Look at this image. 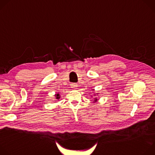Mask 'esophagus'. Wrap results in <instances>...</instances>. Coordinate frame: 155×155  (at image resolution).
I'll list each match as a JSON object with an SVG mask.
<instances>
[{
	"label": "esophagus",
	"mask_w": 155,
	"mask_h": 155,
	"mask_svg": "<svg viewBox=\"0 0 155 155\" xmlns=\"http://www.w3.org/2000/svg\"><path fill=\"white\" fill-rule=\"evenodd\" d=\"M71 87L72 88H73V89H75L76 87H77V84H76V83H71Z\"/></svg>",
	"instance_id": "obj_1"
}]
</instances>
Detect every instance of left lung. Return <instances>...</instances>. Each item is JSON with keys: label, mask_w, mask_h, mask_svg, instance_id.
Masks as SVG:
<instances>
[{"label": "left lung", "mask_w": 155, "mask_h": 155, "mask_svg": "<svg viewBox=\"0 0 155 155\" xmlns=\"http://www.w3.org/2000/svg\"><path fill=\"white\" fill-rule=\"evenodd\" d=\"M92 91H94V89H92ZM98 95V93H96V94L94 93V95H93V96L94 97V101H92L93 103H96V102L97 101V100H98V97H97ZM93 96L91 95V97H93Z\"/></svg>", "instance_id": "8db88e82"}]
</instances>
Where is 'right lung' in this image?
Segmentation results:
<instances>
[{"label":"right lung","instance_id":"1","mask_svg":"<svg viewBox=\"0 0 155 155\" xmlns=\"http://www.w3.org/2000/svg\"><path fill=\"white\" fill-rule=\"evenodd\" d=\"M55 96L56 99H57V100H59V99L61 98V96H60V92H58V93L55 94Z\"/></svg>","mask_w":155,"mask_h":155}]
</instances>
